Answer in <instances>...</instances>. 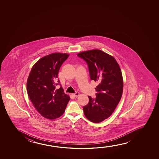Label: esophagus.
Wrapping results in <instances>:
<instances>
[{
  "label": "esophagus",
  "instance_id": "34e87169",
  "mask_svg": "<svg viewBox=\"0 0 159 159\" xmlns=\"http://www.w3.org/2000/svg\"><path fill=\"white\" fill-rule=\"evenodd\" d=\"M73 96L76 97L79 96V93L78 92H76L75 93H74L73 94Z\"/></svg>",
  "mask_w": 159,
  "mask_h": 159
}]
</instances>
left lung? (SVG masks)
Wrapping results in <instances>:
<instances>
[{
	"instance_id": "left-lung-1",
	"label": "left lung",
	"mask_w": 159,
	"mask_h": 159,
	"mask_svg": "<svg viewBox=\"0 0 159 159\" xmlns=\"http://www.w3.org/2000/svg\"><path fill=\"white\" fill-rule=\"evenodd\" d=\"M87 63L91 80L98 83L96 98L89 96V102L83 107L91 122L99 123L113 113L122 97L123 81L119 65L113 57L98 49L79 53Z\"/></svg>"
}]
</instances>
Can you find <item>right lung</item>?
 <instances>
[{
	"label": "right lung",
	"instance_id": "add662e5",
	"mask_svg": "<svg viewBox=\"0 0 159 159\" xmlns=\"http://www.w3.org/2000/svg\"><path fill=\"white\" fill-rule=\"evenodd\" d=\"M67 54L52 53L42 57L34 65L27 80L29 97L35 109L43 117L54 120L63 115L70 100L64 93L57 75Z\"/></svg>",
	"mask_w": 159,
	"mask_h": 159
}]
</instances>
